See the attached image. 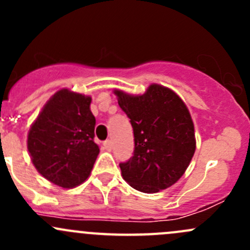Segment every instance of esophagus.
<instances>
[{
  "instance_id": "obj_1",
  "label": "esophagus",
  "mask_w": 250,
  "mask_h": 250,
  "mask_svg": "<svg viewBox=\"0 0 250 250\" xmlns=\"http://www.w3.org/2000/svg\"><path fill=\"white\" fill-rule=\"evenodd\" d=\"M103 145H104L105 150H106V151L112 150V141H111V140H105Z\"/></svg>"
}]
</instances>
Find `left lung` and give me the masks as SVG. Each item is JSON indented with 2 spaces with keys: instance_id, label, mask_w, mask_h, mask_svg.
Wrapping results in <instances>:
<instances>
[{
  "instance_id": "8db88e82",
  "label": "left lung",
  "mask_w": 250,
  "mask_h": 250,
  "mask_svg": "<svg viewBox=\"0 0 250 250\" xmlns=\"http://www.w3.org/2000/svg\"><path fill=\"white\" fill-rule=\"evenodd\" d=\"M115 94L134 133L133 156L120 163L123 179L145 193L170 188L185 173L196 150L188 107L178 94L160 84H151L143 95L117 89Z\"/></svg>"
}]
</instances>
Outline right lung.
<instances>
[{
    "label": "right lung",
    "instance_id": "1",
    "mask_svg": "<svg viewBox=\"0 0 250 250\" xmlns=\"http://www.w3.org/2000/svg\"><path fill=\"white\" fill-rule=\"evenodd\" d=\"M92 98L69 89L55 93L27 135V150L37 172L50 183L72 188L89 176L99 146L94 143Z\"/></svg>",
    "mask_w": 250,
    "mask_h": 250
}]
</instances>
